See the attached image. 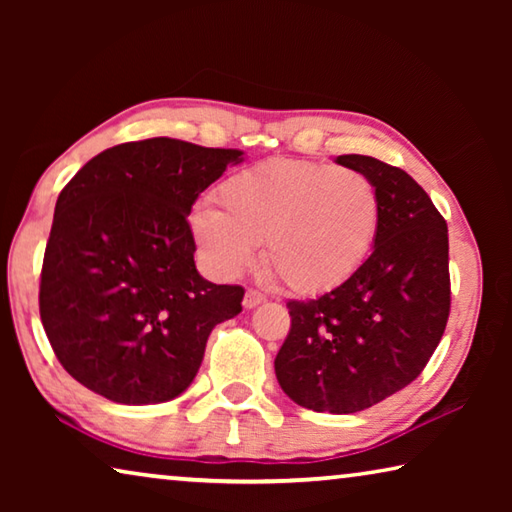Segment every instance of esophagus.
Instances as JSON below:
<instances>
[{"label": "esophagus", "instance_id": "34e87169", "mask_svg": "<svg viewBox=\"0 0 512 512\" xmlns=\"http://www.w3.org/2000/svg\"><path fill=\"white\" fill-rule=\"evenodd\" d=\"M262 302H266L264 293H259V291H255V289H248V291H246V296H244V307H246V309H255V307L262 305Z\"/></svg>", "mask_w": 512, "mask_h": 512}]
</instances>
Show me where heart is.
<instances>
[{"label": "heart", "mask_w": 512, "mask_h": 512, "mask_svg": "<svg viewBox=\"0 0 512 512\" xmlns=\"http://www.w3.org/2000/svg\"><path fill=\"white\" fill-rule=\"evenodd\" d=\"M221 210L201 203L189 228L205 262L223 277L266 264L298 293L341 287L366 264L381 223V198L357 169L271 158L232 173Z\"/></svg>", "instance_id": "heart-1"}]
</instances>
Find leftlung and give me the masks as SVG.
<instances>
[{"instance_id":"1","label":"left lung","mask_w":512,"mask_h":512,"mask_svg":"<svg viewBox=\"0 0 512 512\" xmlns=\"http://www.w3.org/2000/svg\"><path fill=\"white\" fill-rule=\"evenodd\" d=\"M375 183L372 253L341 287L287 302L291 329L275 377L311 411L357 413L402 391L427 366L449 316L447 223L409 173L370 155H339Z\"/></svg>"}]
</instances>
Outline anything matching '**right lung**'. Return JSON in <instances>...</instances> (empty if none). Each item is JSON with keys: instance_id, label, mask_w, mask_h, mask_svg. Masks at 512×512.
Segmentation results:
<instances>
[{"instance_id": "1", "label": "right lung", "mask_w": 512, "mask_h": 512, "mask_svg": "<svg viewBox=\"0 0 512 512\" xmlns=\"http://www.w3.org/2000/svg\"><path fill=\"white\" fill-rule=\"evenodd\" d=\"M239 162V149L153 137L99 153L60 192L40 318L58 361L85 388L140 406L192 384L207 336L239 314L244 289L196 271L187 216Z\"/></svg>"}]
</instances>
